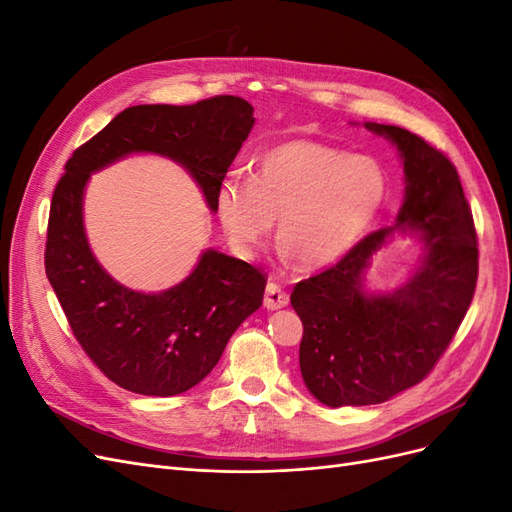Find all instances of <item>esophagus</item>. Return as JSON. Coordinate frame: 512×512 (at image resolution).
I'll return each mask as SVG.
<instances>
[{
  "label": "esophagus",
  "instance_id": "34e87169",
  "mask_svg": "<svg viewBox=\"0 0 512 512\" xmlns=\"http://www.w3.org/2000/svg\"><path fill=\"white\" fill-rule=\"evenodd\" d=\"M288 292L282 290L280 284L269 282L267 284V292H265V307L267 309H282L288 305Z\"/></svg>",
  "mask_w": 512,
  "mask_h": 512
}]
</instances>
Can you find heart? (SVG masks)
<instances>
[{
    "label": "heart",
    "mask_w": 512,
    "mask_h": 512,
    "mask_svg": "<svg viewBox=\"0 0 512 512\" xmlns=\"http://www.w3.org/2000/svg\"><path fill=\"white\" fill-rule=\"evenodd\" d=\"M384 196L376 160L301 138L260 153L252 179H226L215 209L235 254L254 258L277 220L282 250L303 269H322L352 250Z\"/></svg>",
    "instance_id": "1"
}]
</instances>
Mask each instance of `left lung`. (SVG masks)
Segmentation results:
<instances>
[{"label": "left lung", "instance_id": "8db88e82", "mask_svg": "<svg viewBox=\"0 0 512 512\" xmlns=\"http://www.w3.org/2000/svg\"><path fill=\"white\" fill-rule=\"evenodd\" d=\"M365 126L401 151L408 185L397 222L423 230L427 254L408 284L369 297L361 273L393 232L380 228L294 286L290 303L303 322L301 376L331 408L382 404L425 380L466 318L478 280L476 228L455 164L404 128Z\"/></svg>", "mask_w": 512, "mask_h": 512}]
</instances>
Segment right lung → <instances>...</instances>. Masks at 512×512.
Returning a JSON list of instances; mask_svg holds the SVG:
<instances>
[{
    "instance_id": "obj_1",
    "label": "right lung",
    "mask_w": 512,
    "mask_h": 512,
    "mask_svg": "<svg viewBox=\"0 0 512 512\" xmlns=\"http://www.w3.org/2000/svg\"><path fill=\"white\" fill-rule=\"evenodd\" d=\"M252 104L213 96L188 106L138 104L74 149L46 228L44 269L72 335L102 374L138 395L192 389L218 365L230 335L265 297L267 275L245 260L205 252L188 280L160 294L123 288L98 265L83 230V190L94 170L153 151L190 170L211 211L228 166L254 126Z\"/></svg>"
}]
</instances>
